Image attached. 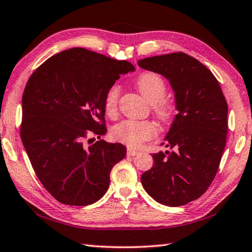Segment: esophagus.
Segmentation results:
<instances>
[{
  "instance_id": "obj_1",
  "label": "esophagus",
  "mask_w": 252,
  "mask_h": 252,
  "mask_svg": "<svg viewBox=\"0 0 252 252\" xmlns=\"http://www.w3.org/2000/svg\"><path fill=\"white\" fill-rule=\"evenodd\" d=\"M126 154H127V156H136V155H139V152L137 151H133V150H127V152H126Z\"/></svg>"
}]
</instances>
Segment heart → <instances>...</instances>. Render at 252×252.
I'll list each match as a JSON object with an SVG mask.
<instances>
[{"label":"heart","mask_w":252,"mask_h":252,"mask_svg":"<svg viewBox=\"0 0 252 252\" xmlns=\"http://www.w3.org/2000/svg\"><path fill=\"white\" fill-rule=\"evenodd\" d=\"M135 85L144 99L152 103L157 119L164 123L168 122L172 116V105L165 98L166 84L162 77L153 72L142 73L136 78ZM120 94L121 88L117 84H113L107 91L103 98V108L107 116H117ZM111 134L115 140L136 149L144 141L153 139L157 134V129L150 121L125 120L112 127Z\"/></svg>","instance_id":"obj_1"}]
</instances>
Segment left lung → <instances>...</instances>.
<instances>
[{
  "mask_svg": "<svg viewBox=\"0 0 252 252\" xmlns=\"http://www.w3.org/2000/svg\"><path fill=\"white\" fill-rule=\"evenodd\" d=\"M139 66L168 80L176 109L166 147L141 176L145 191L167 206H180L208 190L218 172L227 135V102L208 67L184 52L150 57Z\"/></svg>",
  "mask_w": 252,
  "mask_h": 252,
  "instance_id": "1",
  "label": "left lung"
}]
</instances>
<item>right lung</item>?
<instances>
[{"label": "right lung", "instance_id": "add662e5", "mask_svg": "<svg viewBox=\"0 0 252 252\" xmlns=\"http://www.w3.org/2000/svg\"><path fill=\"white\" fill-rule=\"evenodd\" d=\"M134 70L127 61L72 48L49 58L28 80L22 141L38 179L61 203L90 205L107 192L126 146L103 140L85 146L84 139L87 131L106 134L103 98L121 74Z\"/></svg>", "mask_w": 252, "mask_h": 252}]
</instances>
